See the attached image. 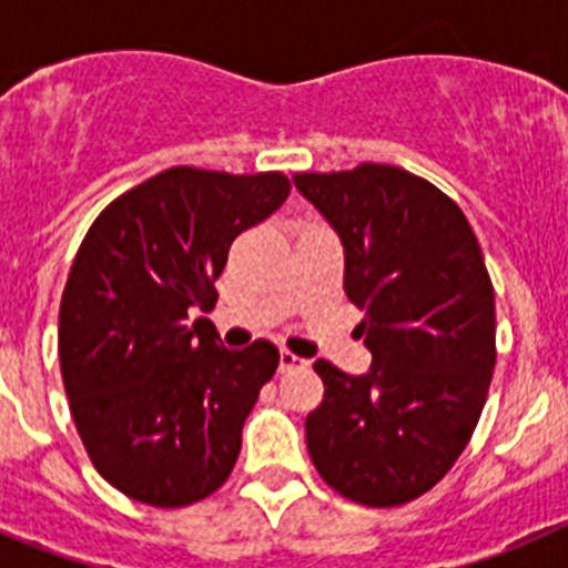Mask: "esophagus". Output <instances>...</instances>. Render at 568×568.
<instances>
[{
  "label": "esophagus",
  "mask_w": 568,
  "mask_h": 568,
  "mask_svg": "<svg viewBox=\"0 0 568 568\" xmlns=\"http://www.w3.org/2000/svg\"><path fill=\"white\" fill-rule=\"evenodd\" d=\"M301 364H307V361L298 358V355L290 353V349H281V353H278V369H281V373L295 369V366H301Z\"/></svg>",
  "instance_id": "34e87169"
}]
</instances>
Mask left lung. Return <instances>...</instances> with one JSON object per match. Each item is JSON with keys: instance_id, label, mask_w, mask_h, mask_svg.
Instances as JSON below:
<instances>
[{"instance_id": "obj_1", "label": "left lung", "mask_w": 568, "mask_h": 568, "mask_svg": "<svg viewBox=\"0 0 568 568\" xmlns=\"http://www.w3.org/2000/svg\"><path fill=\"white\" fill-rule=\"evenodd\" d=\"M344 247V293L364 310V375L315 361L324 400L307 415L315 469L344 498L398 506L453 469L495 369V293L449 195L389 164L298 173Z\"/></svg>"}]
</instances>
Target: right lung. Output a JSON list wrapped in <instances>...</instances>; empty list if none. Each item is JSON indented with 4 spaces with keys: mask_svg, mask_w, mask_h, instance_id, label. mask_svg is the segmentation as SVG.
<instances>
[{
    "mask_svg": "<svg viewBox=\"0 0 568 568\" xmlns=\"http://www.w3.org/2000/svg\"><path fill=\"white\" fill-rule=\"evenodd\" d=\"M287 175L170 168L84 235L59 307L64 393L90 460L139 504L213 495L278 349L219 344L207 315L235 235L284 204Z\"/></svg>",
    "mask_w": 568,
    "mask_h": 568,
    "instance_id": "add662e5",
    "label": "right lung"
}]
</instances>
